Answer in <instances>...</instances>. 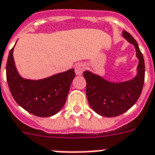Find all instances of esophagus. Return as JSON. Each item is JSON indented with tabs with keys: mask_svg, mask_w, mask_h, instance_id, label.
<instances>
[{
	"mask_svg": "<svg viewBox=\"0 0 155 155\" xmlns=\"http://www.w3.org/2000/svg\"><path fill=\"white\" fill-rule=\"evenodd\" d=\"M84 65L83 63H77L75 67V71L76 75H82V73L84 71Z\"/></svg>",
	"mask_w": 155,
	"mask_h": 155,
	"instance_id": "1",
	"label": "esophagus"
}]
</instances>
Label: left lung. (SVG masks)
<instances>
[{"label": "left lung", "instance_id": "1", "mask_svg": "<svg viewBox=\"0 0 155 155\" xmlns=\"http://www.w3.org/2000/svg\"><path fill=\"white\" fill-rule=\"evenodd\" d=\"M123 36L134 45L139 58L137 76L124 83H111L90 71H84L86 94L91 108L100 115L113 117L130 109L139 98L145 80V63L137 42L130 34L123 30Z\"/></svg>", "mask_w": 155, "mask_h": 155}]
</instances>
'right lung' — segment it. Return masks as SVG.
Wrapping results in <instances>:
<instances>
[{
	"label": "right lung",
	"mask_w": 155,
	"mask_h": 155,
	"mask_svg": "<svg viewBox=\"0 0 155 155\" xmlns=\"http://www.w3.org/2000/svg\"><path fill=\"white\" fill-rule=\"evenodd\" d=\"M13 47L6 63V79L15 101L31 114L51 117L60 111L67 100L71 84L75 78L74 69L40 80H25L18 75L13 57Z\"/></svg>",
	"instance_id": "add662e5"
}]
</instances>
